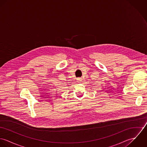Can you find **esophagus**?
Listing matches in <instances>:
<instances>
[{
  "instance_id": "obj_1",
  "label": "esophagus",
  "mask_w": 147,
  "mask_h": 147,
  "mask_svg": "<svg viewBox=\"0 0 147 147\" xmlns=\"http://www.w3.org/2000/svg\"><path fill=\"white\" fill-rule=\"evenodd\" d=\"M77 80H78V82H81L82 81V78H78Z\"/></svg>"
}]
</instances>
